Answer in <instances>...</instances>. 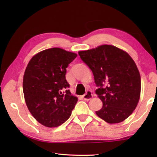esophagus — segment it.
I'll list each match as a JSON object with an SVG mask.
<instances>
[{
  "label": "esophagus",
  "mask_w": 157,
  "mask_h": 157,
  "mask_svg": "<svg viewBox=\"0 0 157 157\" xmlns=\"http://www.w3.org/2000/svg\"><path fill=\"white\" fill-rule=\"evenodd\" d=\"M92 97H93V95L90 91H87L86 93L82 96L83 99H84V100H86V101L90 100V99L92 98Z\"/></svg>",
  "instance_id": "1"
}]
</instances>
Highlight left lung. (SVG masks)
I'll list each match as a JSON object with an SVG mask.
<instances>
[{"instance_id":"8db88e82","label":"left lung","mask_w":157,"mask_h":157,"mask_svg":"<svg viewBox=\"0 0 157 157\" xmlns=\"http://www.w3.org/2000/svg\"><path fill=\"white\" fill-rule=\"evenodd\" d=\"M92 70L96 93L103 102L96 115L109 124L124 121L140 100L141 77L134 61L127 52L112 45L78 52Z\"/></svg>"}]
</instances>
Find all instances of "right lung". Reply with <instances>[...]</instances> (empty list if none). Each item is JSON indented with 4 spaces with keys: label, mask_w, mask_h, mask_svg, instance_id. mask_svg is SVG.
<instances>
[{
    "label": "right lung",
    "mask_w": 157,
    "mask_h": 157,
    "mask_svg": "<svg viewBox=\"0 0 157 157\" xmlns=\"http://www.w3.org/2000/svg\"><path fill=\"white\" fill-rule=\"evenodd\" d=\"M77 56L52 48L36 54L28 63L23 75V94L28 109L41 124L58 127L70 117L78 98L68 90L66 68Z\"/></svg>",
    "instance_id": "1"
}]
</instances>
